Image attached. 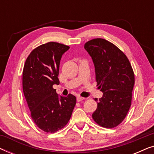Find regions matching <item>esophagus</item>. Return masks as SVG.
I'll return each mask as SVG.
<instances>
[{"instance_id":"34e87169","label":"esophagus","mask_w":154,"mask_h":154,"mask_svg":"<svg viewBox=\"0 0 154 154\" xmlns=\"http://www.w3.org/2000/svg\"><path fill=\"white\" fill-rule=\"evenodd\" d=\"M76 100L78 102H81V101H83V100H85V98L83 97H81V96H78Z\"/></svg>"}]
</instances>
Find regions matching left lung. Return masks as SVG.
<instances>
[{
    "label": "left lung",
    "mask_w": 154,
    "mask_h": 154,
    "mask_svg": "<svg viewBox=\"0 0 154 154\" xmlns=\"http://www.w3.org/2000/svg\"><path fill=\"white\" fill-rule=\"evenodd\" d=\"M95 69L97 85L103 92L92 119L99 125L113 128L121 123L131 106L134 84L133 69L127 56L117 46L103 38L84 45Z\"/></svg>",
    "instance_id": "obj_1"
}]
</instances>
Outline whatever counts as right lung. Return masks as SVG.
Returning a JSON list of instances; mask_svg holds the SVG:
<instances>
[{"label":"right lung","instance_id":"obj_1","mask_svg":"<svg viewBox=\"0 0 154 154\" xmlns=\"http://www.w3.org/2000/svg\"><path fill=\"white\" fill-rule=\"evenodd\" d=\"M69 49L64 44L49 42L33 49L25 62L22 74L23 92L31 117L47 133H54L68 123L76 104L74 95L59 98L56 90L60 60Z\"/></svg>","mask_w":154,"mask_h":154}]
</instances>
